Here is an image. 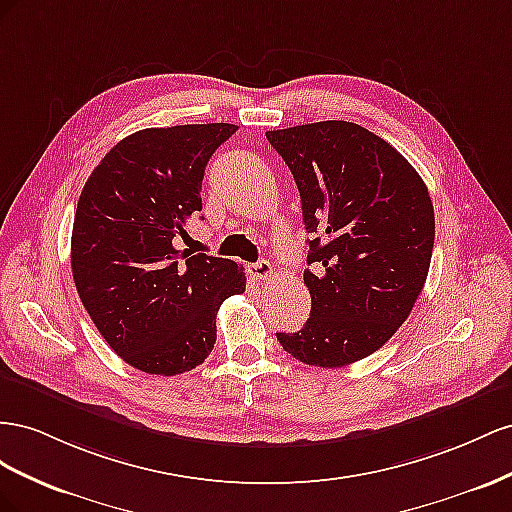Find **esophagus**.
Returning a JSON list of instances; mask_svg holds the SVG:
<instances>
[{"label":"esophagus","instance_id":"obj_1","mask_svg":"<svg viewBox=\"0 0 512 512\" xmlns=\"http://www.w3.org/2000/svg\"><path fill=\"white\" fill-rule=\"evenodd\" d=\"M248 274H251L257 281H266V279H270V276H274V266L270 264V261L261 259V261H257V264L248 266Z\"/></svg>","mask_w":512,"mask_h":512}]
</instances>
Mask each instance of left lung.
<instances>
[{
    "label": "left lung",
    "instance_id": "left-lung-1",
    "mask_svg": "<svg viewBox=\"0 0 512 512\" xmlns=\"http://www.w3.org/2000/svg\"><path fill=\"white\" fill-rule=\"evenodd\" d=\"M294 173L311 233L304 285L311 317L276 332L287 354L337 369L377 352L425 287L433 203L418 171L388 141L354 122L328 120L266 133Z\"/></svg>",
    "mask_w": 512,
    "mask_h": 512
}]
</instances>
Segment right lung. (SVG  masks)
I'll return each mask as SVG.
<instances>
[{
  "instance_id": "1",
  "label": "right lung",
  "mask_w": 512,
  "mask_h": 512,
  "mask_svg": "<svg viewBox=\"0 0 512 512\" xmlns=\"http://www.w3.org/2000/svg\"><path fill=\"white\" fill-rule=\"evenodd\" d=\"M238 126L145 128L122 139L87 178L70 264L102 339L130 367L178 375L216 343L218 306L246 289L236 261L178 251L201 212L208 160Z\"/></svg>"
}]
</instances>
